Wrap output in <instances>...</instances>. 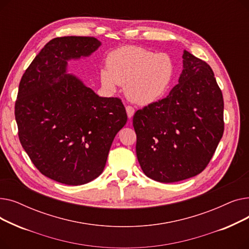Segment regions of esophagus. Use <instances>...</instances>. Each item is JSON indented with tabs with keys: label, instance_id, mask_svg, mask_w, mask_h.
<instances>
[{
	"label": "esophagus",
	"instance_id": "1",
	"mask_svg": "<svg viewBox=\"0 0 249 249\" xmlns=\"http://www.w3.org/2000/svg\"><path fill=\"white\" fill-rule=\"evenodd\" d=\"M126 112H127V116H128V118L130 119V118H132V117H133L135 110H134V108H133L132 106H126Z\"/></svg>",
	"mask_w": 249,
	"mask_h": 249
}]
</instances>
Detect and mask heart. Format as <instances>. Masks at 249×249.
<instances>
[{
	"label": "heart",
	"instance_id": "heart-1",
	"mask_svg": "<svg viewBox=\"0 0 249 249\" xmlns=\"http://www.w3.org/2000/svg\"><path fill=\"white\" fill-rule=\"evenodd\" d=\"M107 69L100 73L105 89L124 86L126 97L135 104L148 105L165 93L174 75V63L166 53L140 46H123L107 56Z\"/></svg>",
	"mask_w": 249,
	"mask_h": 249
}]
</instances>
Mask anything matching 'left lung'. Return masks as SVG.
Listing matches in <instances>:
<instances>
[{
  "instance_id": "1",
  "label": "left lung",
  "mask_w": 249,
  "mask_h": 249,
  "mask_svg": "<svg viewBox=\"0 0 249 249\" xmlns=\"http://www.w3.org/2000/svg\"><path fill=\"white\" fill-rule=\"evenodd\" d=\"M169 95L135 112L136 154L143 173L175 182L202 173L224 132V101L206 61L185 50Z\"/></svg>"
}]
</instances>
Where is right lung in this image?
Instances as JSON below:
<instances>
[{"label":"right lung","instance_id":"right-lung-1","mask_svg":"<svg viewBox=\"0 0 249 249\" xmlns=\"http://www.w3.org/2000/svg\"><path fill=\"white\" fill-rule=\"evenodd\" d=\"M100 45L89 36L52 39L19 84V140L38 171L61 184L78 186L98 178L115 135L127 122L121 99L99 97L65 74L69 59L88 56Z\"/></svg>","mask_w":249,"mask_h":249}]
</instances>
